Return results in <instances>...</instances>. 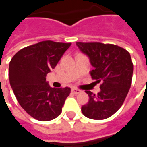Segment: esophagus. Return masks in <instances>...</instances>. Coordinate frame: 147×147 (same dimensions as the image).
<instances>
[{
  "label": "esophagus",
  "instance_id": "obj_1",
  "mask_svg": "<svg viewBox=\"0 0 147 147\" xmlns=\"http://www.w3.org/2000/svg\"><path fill=\"white\" fill-rule=\"evenodd\" d=\"M71 92L73 93V94H78L81 93V90L79 89H76V88H72V89H71Z\"/></svg>",
  "mask_w": 147,
  "mask_h": 147
}]
</instances>
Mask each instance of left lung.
Returning <instances> with one entry per match:
<instances>
[{
    "instance_id": "1",
    "label": "left lung",
    "mask_w": 147,
    "mask_h": 147,
    "mask_svg": "<svg viewBox=\"0 0 147 147\" xmlns=\"http://www.w3.org/2000/svg\"><path fill=\"white\" fill-rule=\"evenodd\" d=\"M76 45L94 67L90 72L93 80L102 82L98 94L86 90L89 102L82 106V113L93 120L109 118L123 105L131 85L133 64L130 53L113 44L76 42Z\"/></svg>"
}]
</instances>
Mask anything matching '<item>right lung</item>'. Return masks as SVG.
Instances as JSON below:
<instances>
[{"label": "right lung", "mask_w": 147, "mask_h": 147, "mask_svg": "<svg viewBox=\"0 0 147 147\" xmlns=\"http://www.w3.org/2000/svg\"><path fill=\"white\" fill-rule=\"evenodd\" d=\"M71 43L43 41L17 52L9 64L8 77L21 107L40 121L61 113L71 89L50 87L46 75L53 69Z\"/></svg>", "instance_id": "add662e5"}]
</instances>
